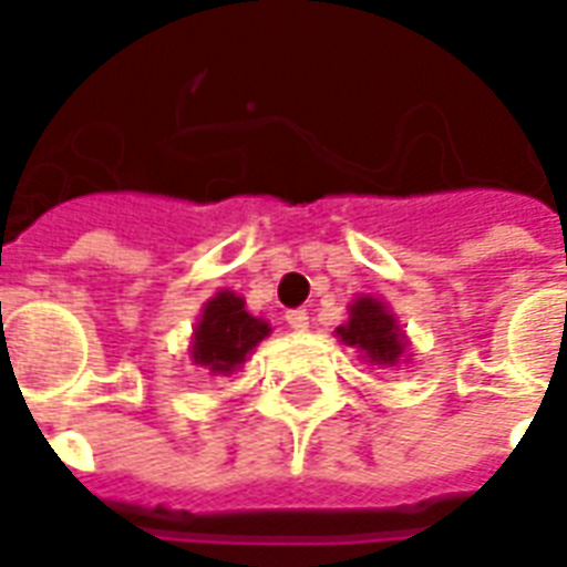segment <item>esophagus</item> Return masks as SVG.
Wrapping results in <instances>:
<instances>
[{"label": "esophagus", "instance_id": "esophagus-1", "mask_svg": "<svg viewBox=\"0 0 567 567\" xmlns=\"http://www.w3.org/2000/svg\"><path fill=\"white\" fill-rule=\"evenodd\" d=\"M285 322L291 324L295 331H307V328H310V312H307V310H288V312H285Z\"/></svg>", "mask_w": 567, "mask_h": 567}]
</instances>
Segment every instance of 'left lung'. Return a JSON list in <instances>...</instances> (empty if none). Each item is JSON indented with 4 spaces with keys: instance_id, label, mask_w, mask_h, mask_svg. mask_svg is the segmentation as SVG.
Listing matches in <instances>:
<instances>
[{
    "instance_id": "8db88e82",
    "label": "left lung",
    "mask_w": 567,
    "mask_h": 567,
    "mask_svg": "<svg viewBox=\"0 0 567 567\" xmlns=\"http://www.w3.org/2000/svg\"><path fill=\"white\" fill-rule=\"evenodd\" d=\"M338 334L347 347L362 350L378 365H393L405 350V343L399 338V324L374 297H359L352 303L350 322L340 324Z\"/></svg>"
}]
</instances>
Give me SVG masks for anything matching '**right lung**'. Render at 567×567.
<instances>
[{"mask_svg":"<svg viewBox=\"0 0 567 567\" xmlns=\"http://www.w3.org/2000/svg\"><path fill=\"white\" fill-rule=\"evenodd\" d=\"M267 334H270V324L245 310L243 297L220 291L205 303V312L196 324L193 359L212 374H229Z\"/></svg>","mask_w":567,"mask_h":567,"instance_id":"1","label":"right lung"}]
</instances>
